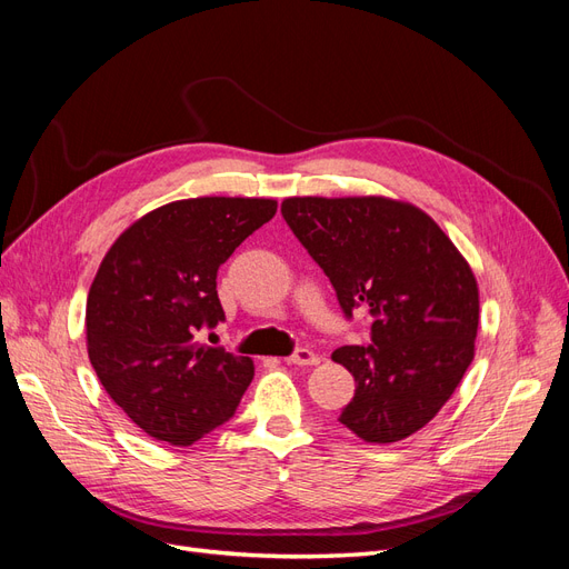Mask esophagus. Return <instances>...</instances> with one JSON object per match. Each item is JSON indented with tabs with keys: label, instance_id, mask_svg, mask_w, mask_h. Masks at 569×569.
Returning a JSON list of instances; mask_svg holds the SVG:
<instances>
[{
	"label": "esophagus",
	"instance_id": "34e87169",
	"mask_svg": "<svg viewBox=\"0 0 569 569\" xmlns=\"http://www.w3.org/2000/svg\"><path fill=\"white\" fill-rule=\"evenodd\" d=\"M289 366H299V368H313L320 363V356L311 349H297L291 356L284 358Z\"/></svg>",
	"mask_w": 569,
	"mask_h": 569
}]
</instances>
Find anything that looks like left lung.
<instances>
[{
    "mask_svg": "<svg viewBox=\"0 0 569 569\" xmlns=\"http://www.w3.org/2000/svg\"><path fill=\"white\" fill-rule=\"evenodd\" d=\"M282 216L330 278L341 311L368 306L370 347L332 360L356 380L339 422L368 443L416 435L475 358L479 289L470 263L418 206L387 197H289Z\"/></svg>",
    "mask_w": 569,
    "mask_h": 569,
    "instance_id": "8db88e82",
    "label": "left lung"
}]
</instances>
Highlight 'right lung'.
I'll return each instance as SVG.
<instances>
[{"label":"right lung","instance_id":"add662e5","mask_svg":"<svg viewBox=\"0 0 569 569\" xmlns=\"http://www.w3.org/2000/svg\"><path fill=\"white\" fill-rule=\"evenodd\" d=\"M278 201L197 197L153 209L120 234L88 295V356L111 401L149 437L192 446L228 422L253 360L197 341L226 320L218 268Z\"/></svg>","mask_w":569,"mask_h":569}]
</instances>
